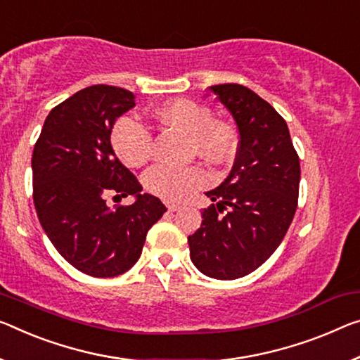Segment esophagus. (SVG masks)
I'll use <instances>...</instances> for the list:
<instances>
[{"label": "esophagus", "mask_w": 360, "mask_h": 360, "mask_svg": "<svg viewBox=\"0 0 360 360\" xmlns=\"http://www.w3.org/2000/svg\"><path fill=\"white\" fill-rule=\"evenodd\" d=\"M165 206H167V209H169L170 212H175V211H179V209H180L179 204H170V202H167V204H165Z\"/></svg>", "instance_id": "34e87169"}]
</instances>
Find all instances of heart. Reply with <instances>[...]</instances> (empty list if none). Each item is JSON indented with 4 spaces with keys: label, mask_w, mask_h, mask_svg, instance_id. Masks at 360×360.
Segmentation results:
<instances>
[{
    "label": "heart",
    "mask_w": 360,
    "mask_h": 360,
    "mask_svg": "<svg viewBox=\"0 0 360 360\" xmlns=\"http://www.w3.org/2000/svg\"><path fill=\"white\" fill-rule=\"evenodd\" d=\"M159 122L190 135L193 151L211 162H224L235 149V135L229 125L212 119V112L191 99L176 98L154 110ZM110 141L120 161L129 167H140L153 154V134L149 127L134 115H124L115 122ZM209 184L201 167L170 169L156 165L145 175V185L153 195L165 201H185Z\"/></svg>",
    "instance_id": "1"
}]
</instances>
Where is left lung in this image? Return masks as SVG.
Returning <instances> with one entry per match:
<instances>
[{
	"instance_id": "obj_1",
	"label": "left lung",
	"mask_w": 360,
	"mask_h": 360,
	"mask_svg": "<svg viewBox=\"0 0 360 360\" xmlns=\"http://www.w3.org/2000/svg\"><path fill=\"white\" fill-rule=\"evenodd\" d=\"M230 110L240 134L233 167L202 224L188 236L199 272L217 280L251 274L272 256L288 231L300 195V156L285 119L250 88L238 84L209 88Z\"/></svg>"
}]
</instances>
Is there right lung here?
Masks as SVG:
<instances>
[{"instance_id":"1","label":"right lung","mask_w":360,"mask_h":360,"mask_svg":"<svg viewBox=\"0 0 360 360\" xmlns=\"http://www.w3.org/2000/svg\"><path fill=\"white\" fill-rule=\"evenodd\" d=\"M135 106L125 88L93 85L51 109L32 154L33 204L49 241L70 265L108 278L134 267L146 233L167 211L145 193L110 145L115 119ZM134 194L109 208L108 195Z\"/></svg>"}]
</instances>
